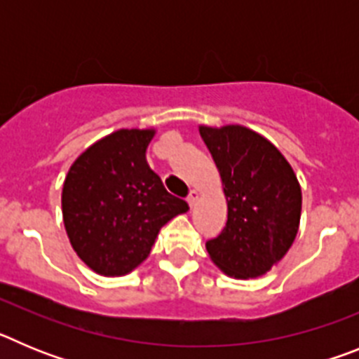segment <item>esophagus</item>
<instances>
[{"mask_svg": "<svg viewBox=\"0 0 359 359\" xmlns=\"http://www.w3.org/2000/svg\"><path fill=\"white\" fill-rule=\"evenodd\" d=\"M198 199H199V192H198V190H190L189 198H187V201H189L190 207H194L196 203H198Z\"/></svg>", "mask_w": 359, "mask_h": 359, "instance_id": "34e87169", "label": "esophagus"}]
</instances>
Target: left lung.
<instances>
[{
    "mask_svg": "<svg viewBox=\"0 0 359 359\" xmlns=\"http://www.w3.org/2000/svg\"><path fill=\"white\" fill-rule=\"evenodd\" d=\"M219 170L228 205L226 226L207 243L212 262L233 278L268 273L291 248L302 190L282 152L244 126H199Z\"/></svg>",
    "mask_w": 359,
    "mask_h": 359,
    "instance_id": "left-lung-1",
    "label": "left lung"
}]
</instances>
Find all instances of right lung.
<instances>
[{
    "instance_id": "right-lung-1",
    "label": "right lung",
    "mask_w": 359,
    "mask_h": 359,
    "mask_svg": "<svg viewBox=\"0 0 359 359\" xmlns=\"http://www.w3.org/2000/svg\"><path fill=\"white\" fill-rule=\"evenodd\" d=\"M154 135V129H118L86 149L66 174V233L95 273H131L149 257L161 226L189 210L145 160Z\"/></svg>"
}]
</instances>
